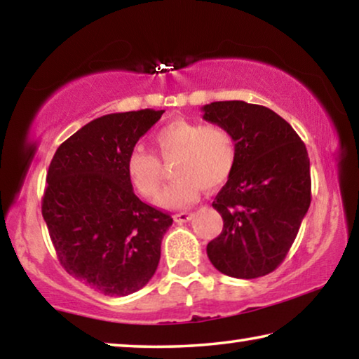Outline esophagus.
<instances>
[{"label": "esophagus", "mask_w": 359, "mask_h": 359, "mask_svg": "<svg viewBox=\"0 0 359 359\" xmlns=\"http://www.w3.org/2000/svg\"><path fill=\"white\" fill-rule=\"evenodd\" d=\"M194 217V212L191 211H182V212H177L174 214V221L177 224H184V222H189L190 219Z\"/></svg>", "instance_id": "1"}]
</instances>
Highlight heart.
<instances>
[{
  "instance_id": "b5f03b06",
  "label": "heart",
  "mask_w": 359,
  "mask_h": 359,
  "mask_svg": "<svg viewBox=\"0 0 359 359\" xmlns=\"http://www.w3.org/2000/svg\"><path fill=\"white\" fill-rule=\"evenodd\" d=\"M164 161L177 156L172 165L175 179L158 198V205L180 210L194 203L201 187L212 190L226 184L237 163V145L232 133L221 126H205L196 121L177 119L159 128L153 137ZM130 185L145 198L158 195L163 168L156 154L140 147L126 159Z\"/></svg>"
}]
</instances>
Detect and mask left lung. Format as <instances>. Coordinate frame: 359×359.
Here are the masks:
<instances>
[{
	"label": "left lung",
	"instance_id": "obj_1",
	"mask_svg": "<svg viewBox=\"0 0 359 359\" xmlns=\"http://www.w3.org/2000/svg\"><path fill=\"white\" fill-rule=\"evenodd\" d=\"M201 109L237 145L233 172L212 201L224 227L208 243V258L226 276L263 277L285 259L311 203L306 147L266 106L214 101Z\"/></svg>",
	"mask_w": 359,
	"mask_h": 359
}]
</instances>
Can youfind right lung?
Here are the masks:
<instances>
[{"mask_svg": "<svg viewBox=\"0 0 359 359\" xmlns=\"http://www.w3.org/2000/svg\"><path fill=\"white\" fill-rule=\"evenodd\" d=\"M164 111L114 112L56 149L41 200L57 259L104 295L126 297L151 279L172 217L133 194L126 159Z\"/></svg>", "mask_w": 359, "mask_h": 359, "instance_id": "1", "label": "right lung"}]
</instances>
